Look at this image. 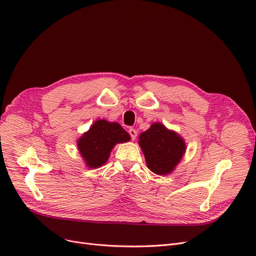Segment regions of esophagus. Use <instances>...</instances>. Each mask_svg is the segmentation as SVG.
Segmentation results:
<instances>
[{"mask_svg":"<svg viewBox=\"0 0 256 256\" xmlns=\"http://www.w3.org/2000/svg\"><path fill=\"white\" fill-rule=\"evenodd\" d=\"M128 134H130V136L132 140H134L136 137H137V130H136L134 128H130L128 130Z\"/></svg>","mask_w":256,"mask_h":256,"instance_id":"obj_1","label":"esophagus"}]
</instances>
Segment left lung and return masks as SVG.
Masks as SVG:
<instances>
[{
  "mask_svg": "<svg viewBox=\"0 0 256 256\" xmlns=\"http://www.w3.org/2000/svg\"><path fill=\"white\" fill-rule=\"evenodd\" d=\"M139 145L144 153L147 166L156 175H168L174 171L183 158L186 145L180 136L154 122L141 132Z\"/></svg>",
  "mask_w": 256,
  "mask_h": 256,
  "instance_id": "1",
  "label": "left lung"
}]
</instances>
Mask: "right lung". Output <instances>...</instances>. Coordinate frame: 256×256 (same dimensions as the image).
Masks as SVG:
<instances>
[{
	"mask_svg": "<svg viewBox=\"0 0 256 256\" xmlns=\"http://www.w3.org/2000/svg\"><path fill=\"white\" fill-rule=\"evenodd\" d=\"M130 140V134L120 124L98 119L78 139L77 145L85 164L94 168L106 164L111 150L117 143Z\"/></svg>",
	"mask_w": 256,
	"mask_h": 256,
	"instance_id": "obj_1",
	"label": "right lung"
}]
</instances>
